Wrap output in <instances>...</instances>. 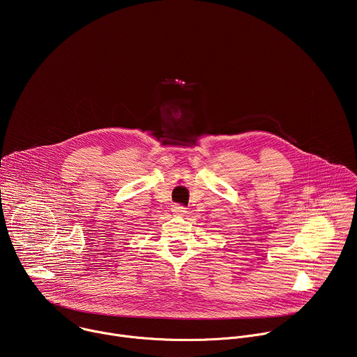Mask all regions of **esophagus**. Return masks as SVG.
<instances>
[{
	"label": "esophagus",
	"instance_id": "34e87169",
	"mask_svg": "<svg viewBox=\"0 0 357 357\" xmlns=\"http://www.w3.org/2000/svg\"><path fill=\"white\" fill-rule=\"evenodd\" d=\"M172 212H174V215L175 216H185V213H186V208H183V206H181V205H175L174 208H172Z\"/></svg>",
	"mask_w": 357,
	"mask_h": 357
}]
</instances>
